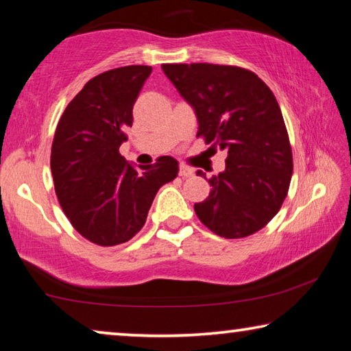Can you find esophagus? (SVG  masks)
<instances>
[{
  "label": "esophagus",
  "mask_w": 351,
  "mask_h": 351,
  "mask_svg": "<svg viewBox=\"0 0 351 351\" xmlns=\"http://www.w3.org/2000/svg\"><path fill=\"white\" fill-rule=\"evenodd\" d=\"M192 175H193V170L192 169L187 167V165H180V176L189 178V176H192Z\"/></svg>",
  "instance_id": "34e87169"
}]
</instances>
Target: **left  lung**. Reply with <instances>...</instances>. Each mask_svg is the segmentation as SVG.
<instances>
[{
	"instance_id": "1",
	"label": "left lung",
	"mask_w": 351,
	"mask_h": 351,
	"mask_svg": "<svg viewBox=\"0 0 351 351\" xmlns=\"http://www.w3.org/2000/svg\"><path fill=\"white\" fill-rule=\"evenodd\" d=\"M198 119L206 144L228 150L226 169L195 204L199 221L224 239L265 228L280 210L293 175V153L274 94L252 71L212 63L162 64ZM198 176L206 173L198 170Z\"/></svg>"
}]
</instances>
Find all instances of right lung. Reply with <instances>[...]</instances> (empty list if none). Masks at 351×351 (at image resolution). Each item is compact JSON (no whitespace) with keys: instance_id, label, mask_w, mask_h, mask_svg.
Returning a JSON list of instances; mask_svg holds the SVG:
<instances>
[{"instance_id":"obj_1","label":"right lung","mask_w":351,"mask_h":351,"mask_svg":"<svg viewBox=\"0 0 351 351\" xmlns=\"http://www.w3.org/2000/svg\"><path fill=\"white\" fill-rule=\"evenodd\" d=\"M150 74L152 66L132 64L96 75L71 100L56 130L51 171L58 203L77 232L99 246L132 240L158 190L178 175L171 156L138 170L119 153Z\"/></svg>"}]
</instances>
